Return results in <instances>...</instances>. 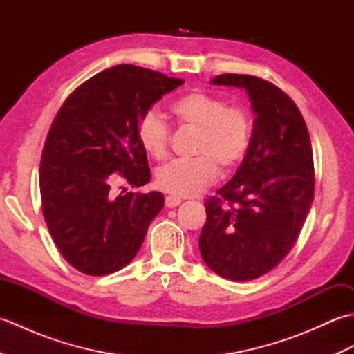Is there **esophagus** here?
Returning <instances> with one entry per match:
<instances>
[{
	"mask_svg": "<svg viewBox=\"0 0 354 354\" xmlns=\"http://www.w3.org/2000/svg\"><path fill=\"white\" fill-rule=\"evenodd\" d=\"M179 204H181V198L173 196V194H169V196H165V207L173 208V207H178Z\"/></svg>",
	"mask_w": 354,
	"mask_h": 354,
	"instance_id": "1",
	"label": "esophagus"
}]
</instances>
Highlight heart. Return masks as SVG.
I'll return each instance as SVG.
<instances>
[{
  "mask_svg": "<svg viewBox=\"0 0 354 354\" xmlns=\"http://www.w3.org/2000/svg\"><path fill=\"white\" fill-rule=\"evenodd\" d=\"M170 111L179 126L196 131L192 160L173 161L156 171V184L173 196H194L219 176L237 170L250 153L252 118L242 104H228L219 95L192 91L171 103ZM138 140L146 152L161 161L169 156L170 127L147 112L138 123Z\"/></svg>",
  "mask_w": 354,
  "mask_h": 354,
  "instance_id": "heart-1",
  "label": "heart"
}]
</instances>
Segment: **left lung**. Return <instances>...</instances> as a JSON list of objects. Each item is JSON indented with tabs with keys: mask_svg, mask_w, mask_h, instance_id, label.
Here are the masks:
<instances>
[{
	"mask_svg": "<svg viewBox=\"0 0 354 354\" xmlns=\"http://www.w3.org/2000/svg\"><path fill=\"white\" fill-rule=\"evenodd\" d=\"M212 84L245 88L255 117L250 153L231 181L205 201L202 259L216 274L250 281L292 250L313 201L309 131L290 97L248 74H221Z\"/></svg>",
	"mask_w": 354,
	"mask_h": 354,
	"instance_id": "obj_1",
	"label": "left lung"
}]
</instances>
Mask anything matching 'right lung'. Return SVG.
I'll return each instance as SVG.
<instances>
[{
	"label": "right lung",
	"instance_id": "1",
	"mask_svg": "<svg viewBox=\"0 0 354 354\" xmlns=\"http://www.w3.org/2000/svg\"><path fill=\"white\" fill-rule=\"evenodd\" d=\"M184 80L142 66L115 65L66 97L42 149V214L64 259L80 272L108 275L138 252L150 222L164 207L160 192L115 194L118 178L149 183L141 117ZM123 189V187H120Z\"/></svg>",
	"mask_w": 354,
	"mask_h": 354
}]
</instances>
